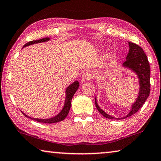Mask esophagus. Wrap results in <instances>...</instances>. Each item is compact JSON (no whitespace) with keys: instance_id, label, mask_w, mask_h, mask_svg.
I'll use <instances>...</instances> for the list:
<instances>
[{"instance_id":"obj_1","label":"esophagus","mask_w":161,"mask_h":161,"mask_svg":"<svg viewBox=\"0 0 161 161\" xmlns=\"http://www.w3.org/2000/svg\"><path fill=\"white\" fill-rule=\"evenodd\" d=\"M81 80L82 81H90L92 78V75L91 72L90 71H86L81 75Z\"/></svg>"}]
</instances>
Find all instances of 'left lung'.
Listing matches in <instances>:
<instances>
[{
  "label": "left lung",
  "instance_id": "left-lung-1",
  "mask_svg": "<svg viewBox=\"0 0 161 161\" xmlns=\"http://www.w3.org/2000/svg\"><path fill=\"white\" fill-rule=\"evenodd\" d=\"M130 50L126 57V61L123 63L124 67L131 69L132 71L136 72L140 80V91L138 97L132 104V109L130 111L129 114L123 118L125 119L127 117H130L132 114L137 113L139 109L143 105L147 98L148 97L150 92V69L148 59L145 54L142 48L138 45L132 42H128ZM95 105L97 110L106 118L112 119H121L119 118H115L112 117L100 109L98 106L95 98Z\"/></svg>",
  "mask_w": 161,
  "mask_h": 161
}]
</instances>
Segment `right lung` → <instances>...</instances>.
<instances>
[{
    "label": "right lung",
    "mask_w": 161,
    "mask_h": 161,
    "mask_svg": "<svg viewBox=\"0 0 161 161\" xmlns=\"http://www.w3.org/2000/svg\"><path fill=\"white\" fill-rule=\"evenodd\" d=\"M48 40H49V38H48V37H46V38H44V39H39V40H34V41H31V42H29L28 43H26V44L24 45V47H26V46L31 45L34 44H37V43L44 42H47V41H48ZM79 86H80V84H79L77 81H76L74 83L71 84V85L68 86L67 90H66V99H65L64 106L62 110L61 111L57 116L52 117V118H49V119H42L32 118V117L27 116L26 114L24 113H23V114H24L25 117H29V118H30V119H32L35 121H37L39 122H43V123L51 124V123H55V122L62 121L63 119H64L65 117L67 116L69 111L70 108H71V99H72L74 94H75L76 91L77 90V89L79 88Z\"/></svg>",
    "instance_id": "1"
}]
</instances>
